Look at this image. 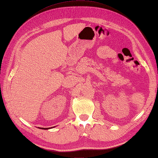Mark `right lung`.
I'll list each match as a JSON object with an SVG mask.
<instances>
[{
    "label": "right lung",
    "instance_id": "1",
    "mask_svg": "<svg viewBox=\"0 0 158 158\" xmlns=\"http://www.w3.org/2000/svg\"><path fill=\"white\" fill-rule=\"evenodd\" d=\"M52 127H50V128H40V129L46 130V129H52Z\"/></svg>",
    "mask_w": 158,
    "mask_h": 158
}]
</instances>
